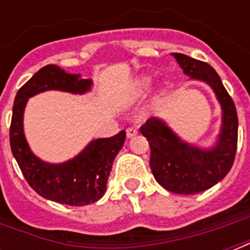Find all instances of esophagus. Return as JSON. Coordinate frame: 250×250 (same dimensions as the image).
Returning a JSON list of instances; mask_svg holds the SVG:
<instances>
[{
	"mask_svg": "<svg viewBox=\"0 0 250 250\" xmlns=\"http://www.w3.org/2000/svg\"><path fill=\"white\" fill-rule=\"evenodd\" d=\"M125 132H127V138H132V136H135L138 134V130H136L135 127H128L125 130Z\"/></svg>",
	"mask_w": 250,
	"mask_h": 250,
	"instance_id": "1",
	"label": "esophagus"
}]
</instances>
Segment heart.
Listing matches in <instances>:
<instances>
[{
    "instance_id": "obj_1",
    "label": "heart",
    "mask_w": 250,
    "mask_h": 250,
    "mask_svg": "<svg viewBox=\"0 0 250 250\" xmlns=\"http://www.w3.org/2000/svg\"><path fill=\"white\" fill-rule=\"evenodd\" d=\"M150 85H151V79L150 77H142L136 82L135 87V95L136 96H143L145 93H147V91L150 89Z\"/></svg>"
}]
</instances>
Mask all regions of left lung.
Returning a JSON list of instances; mask_svg holds the SVG:
<instances>
[{"label":"left lung","instance_id":"8db88e82","mask_svg":"<svg viewBox=\"0 0 250 250\" xmlns=\"http://www.w3.org/2000/svg\"><path fill=\"white\" fill-rule=\"evenodd\" d=\"M171 55L185 75L206 83L214 91L222 109L218 139L211 148H201L182 141L158 118L147 120L141 127V132L150 145V167L158 184L171 193L197 194L218 184L233 166L238 118L236 105L213 66L182 53Z\"/></svg>","mask_w":250,"mask_h":250}]
</instances>
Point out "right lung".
Masks as SVG:
<instances>
[{
	"label": "right lung",
	"instance_id": "1",
	"mask_svg": "<svg viewBox=\"0 0 250 250\" xmlns=\"http://www.w3.org/2000/svg\"><path fill=\"white\" fill-rule=\"evenodd\" d=\"M92 80L66 73L57 65H45L36 72L16 95L10 123V147L26 182L41 197L71 206H84L102 198L109 171L125 145V131L111 138L95 139L79 155L64 163H48L37 158L24 135V109L28 99L56 89L71 93L88 92Z\"/></svg>",
	"mask_w": 250,
	"mask_h": 250
}]
</instances>
